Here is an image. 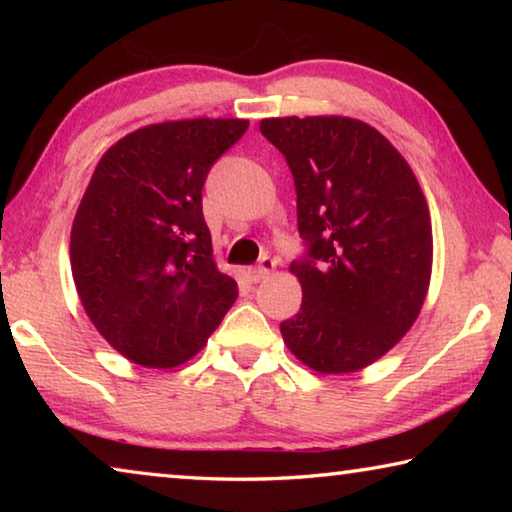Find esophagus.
<instances>
[{
	"instance_id": "1",
	"label": "esophagus",
	"mask_w": 512,
	"mask_h": 512,
	"mask_svg": "<svg viewBox=\"0 0 512 512\" xmlns=\"http://www.w3.org/2000/svg\"><path fill=\"white\" fill-rule=\"evenodd\" d=\"M273 268H275L273 259L271 257H262V259H259V264L248 271V280L250 282H262L264 277H268V275L273 273Z\"/></svg>"
}]
</instances>
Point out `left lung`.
Returning a JSON list of instances; mask_svg holds the SVG:
<instances>
[{
    "instance_id": "left-lung-1",
    "label": "left lung",
    "mask_w": 512,
    "mask_h": 512,
    "mask_svg": "<svg viewBox=\"0 0 512 512\" xmlns=\"http://www.w3.org/2000/svg\"><path fill=\"white\" fill-rule=\"evenodd\" d=\"M259 131L284 155L307 257L291 264L302 305L282 339L311 370L370 366L409 332L427 298V198L400 151L366 121L273 117Z\"/></svg>"
}]
</instances>
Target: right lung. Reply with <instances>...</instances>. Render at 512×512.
Masks as SVG:
<instances>
[{"label":"right lung","instance_id":"1","mask_svg":"<svg viewBox=\"0 0 512 512\" xmlns=\"http://www.w3.org/2000/svg\"><path fill=\"white\" fill-rule=\"evenodd\" d=\"M246 128L207 117L144 126L92 173L72 225V275L92 325L133 363L189 361L237 300L212 257L203 185Z\"/></svg>","mask_w":512,"mask_h":512}]
</instances>
